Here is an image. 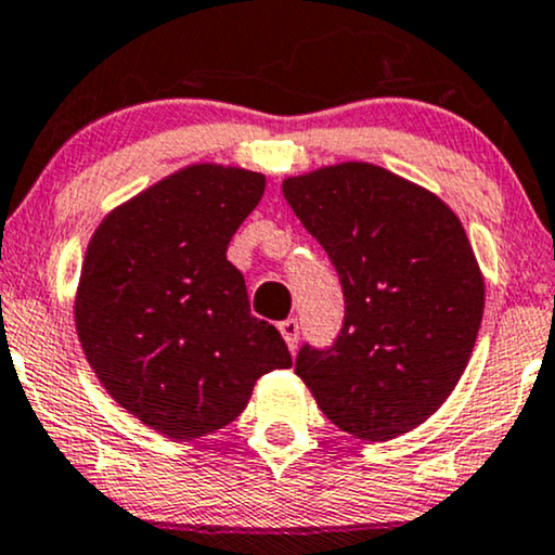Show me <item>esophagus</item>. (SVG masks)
Masks as SVG:
<instances>
[{"label":"esophagus","instance_id":"34e87169","mask_svg":"<svg viewBox=\"0 0 555 555\" xmlns=\"http://www.w3.org/2000/svg\"><path fill=\"white\" fill-rule=\"evenodd\" d=\"M278 328H280V334H283V339H285L287 347H291V351L298 349V339H300V326H298V321H295V319H285V321H280Z\"/></svg>","mask_w":555,"mask_h":555}]
</instances>
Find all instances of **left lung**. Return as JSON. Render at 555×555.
<instances>
[{
	"label": "left lung",
	"instance_id": "1",
	"mask_svg": "<svg viewBox=\"0 0 555 555\" xmlns=\"http://www.w3.org/2000/svg\"><path fill=\"white\" fill-rule=\"evenodd\" d=\"M283 196L326 249L347 304L336 341L304 344L295 374L347 434H408L453 392L479 334L485 280L462 221L370 163L287 178Z\"/></svg>",
	"mask_w": 555,
	"mask_h": 555
}]
</instances>
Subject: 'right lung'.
Segmentation results:
<instances>
[{
	"label": "right lung",
	"mask_w": 555,
	"mask_h": 555,
	"mask_svg": "<svg viewBox=\"0 0 555 555\" xmlns=\"http://www.w3.org/2000/svg\"><path fill=\"white\" fill-rule=\"evenodd\" d=\"M264 176L198 163L106 216L86 249L76 331L99 383L178 441L224 428L262 374L293 364L280 331L249 313L227 247Z\"/></svg>",
	"instance_id": "1"
}]
</instances>
